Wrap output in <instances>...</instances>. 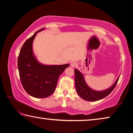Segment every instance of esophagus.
Returning a JSON list of instances; mask_svg holds the SVG:
<instances>
[{
  "label": "esophagus",
  "instance_id": "obj_1",
  "mask_svg": "<svg viewBox=\"0 0 133 133\" xmlns=\"http://www.w3.org/2000/svg\"><path fill=\"white\" fill-rule=\"evenodd\" d=\"M77 63H76V62H72L70 64V66L71 67H73V68L74 67H77Z\"/></svg>",
  "mask_w": 133,
  "mask_h": 133
}]
</instances>
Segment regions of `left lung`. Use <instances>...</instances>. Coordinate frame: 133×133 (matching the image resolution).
Masks as SVG:
<instances>
[{"mask_svg":"<svg viewBox=\"0 0 133 133\" xmlns=\"http://www.w3.org/2000/svg\"><path fill=\"white\" fill-rule=\"evenodd\" d=\"M75 86L77 93L80 97L89 102H96L107 97L115 88L119 77L110 88L103 91H96L88 86L85 82L84 76L77 69H75Z\"/></svg>","mask_w":133,"mask_h":133,"instance_id":"obj_1","label":"left lung"}]
</instances>
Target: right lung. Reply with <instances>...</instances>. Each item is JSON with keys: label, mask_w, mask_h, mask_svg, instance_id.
<instances>
[{"label": "right lung", "mask_w": 133, "mask_h": 133, "mask_svg": "<svg viewBox=\"0 0 133 133\" xmlns=\"http://www.w3.org/2000/svg\"><path fill=\"white\" fill-rule=\"evenodd\" d=\"M43 29L24 42L17 60L22 85L29 95L35 98H46L53 94L60 75L69 66V64L45 65L38 62L33 51V42L37 33Z\"/></svg>", "instance_id": "obj_1"}]
</instances>
